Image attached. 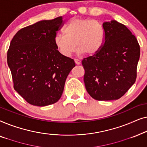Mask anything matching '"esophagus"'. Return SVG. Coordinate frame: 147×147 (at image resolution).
<instances>
[{"instance_id": "34e87169", "label": "esophagus", "mask_w": 147, "mask_h": 147, "mask_svg": "<svg viewBox=\"0 0 147 147\" xmlns=\"http://www.w3.org/2000/svg\"><path fill=\"white\" fill-rule=\"evenodd\" d=\"M74 61H75V63L77 64V65H80V64L81 63V61H80L79 59H75Z\"/></svg>"}]
</instances>
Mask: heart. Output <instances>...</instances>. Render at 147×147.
Listing matches in <instances>:
<instances>
[{
  "instance_id": "obj_1",
  "label": "heart",
  "mask_w": 147,
  "mask_h": 147,
  "mask_svg": "<svg viewBox=\"0 0 147 147\" xmlns=\"http://www.w3.org/2000/svg\"><path fill=\"white\" fill-rule=\"evenodd\" d=\"M63 34L54 37V43L58 51L65 57L71 56L76 45L79 54L95 55L103 45L105 31L103 26L96 20L74 17L63 29Z\"/></svg>"
}]
</instances>
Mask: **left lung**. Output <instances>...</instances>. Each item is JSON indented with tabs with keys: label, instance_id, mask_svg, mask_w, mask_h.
Segmentation results:
<instances>
[{
	"label": "left lung",
	"instance_id": "obj_1",
	"mask_svg": "<svg viewBox=\"0 0 147 147\" xmlns=\"http://www.w3.org/2000/svg\"><path fill=\"white\" fill-rule=\"evenodd\" d=\"M105 39L95 55L84 58V81L94 99L118 100L133 85L140 57V46L135 36L115 20L103 23Z\"/></svg>",
	"mask_w": 147,
	"mask_h": 147
}]
</instances>
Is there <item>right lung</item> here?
I'll list each match as a JSON object with an SVG mask.
<instances>
[{
	"label": "right lung",
	"mask_w": 147,
	"mask_h": 147,
	"mask_svg": "<svg viewBox=\"0 0 147 147\" xmlns=\"http://www.w3.org/2000/svg\"><path fill=\"white\" fill-rule=\"evenodd\" d=\"M63 17L43 20L19 30L10 44L7 63L14 89L28 103L45 106L60 99L74 59L62 55L54 37Z\"/></svg>",
	"instance_id": "add662e5"
}]
</instances>
